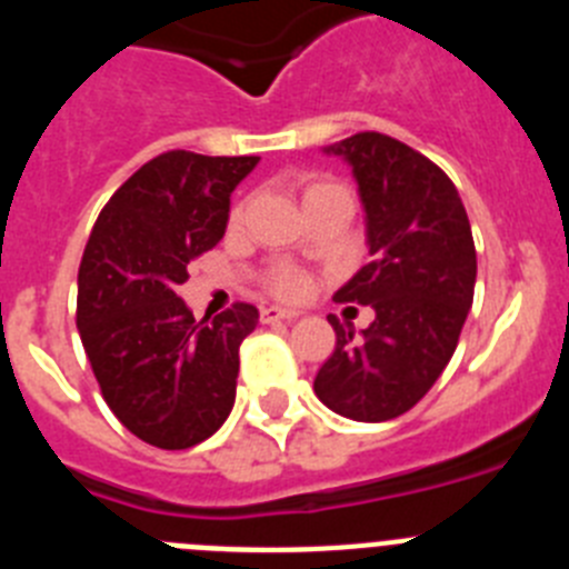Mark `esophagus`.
<instances>
[{"label": "esophagus", "mask_w": 569, "mask_h": 569, "mask_svg": "<svg viewBox=\"0 0 569 569\" xmlns=\"http://www.w3.org/2000/svg\"><path fill=\"white\" fill-rule=\"evenodd\" d=\"M299 310H288V308H276V305H270V308H261V321H293L299 319Z\"/></svg>", "instance_id": "1"}]
</instances>
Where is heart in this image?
<instances>
[{"instance_id": "1", "label": "heart", "mask_w": 569, "mask_h": 569, "mask_svg": "<svg viewBox=\"0 0 569 569\" xmlns=\"http://www.w3.org/2000/svg\"><path fill=\"white\" fill-rule=\"evenodd\" d=\"M333 193H347L336 179H328V176L301 179V202H305V208ZM241 219H244V202L233 204V210H230V224H239ZM264 288H268V293L279 296V299H301L308 293V276L296 270L293 264H273L264 276Z\"/></svg>"}]
</instances>
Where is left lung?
<instances>
[{
    "label": "left lung",
    "mask_w": 569,
    "mask_h": 569,
    "mask_svg": "<svg viewBox=\"0 0 569 569\" xmlns=\"http://www.w3.org/2000/svg\"><path fill=\"white\" fill-rule=\"evenodd\" d=\"M353 164L370 261L333 296L370 305L353 336L336 316V347L313 390L333 413L390 421L419 405L453 359L476 290V244L450 176L393 136L361 130L330 144Z\"/></svg>",
    "instance_id": "obj_1"
}]
</instances>
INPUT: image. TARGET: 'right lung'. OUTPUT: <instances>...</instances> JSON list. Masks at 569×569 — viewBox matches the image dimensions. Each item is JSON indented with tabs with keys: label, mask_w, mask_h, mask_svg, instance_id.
Listing matches in <instances>:
<instances>
[{
	"label": "right lung",
	"mask_w": 569,
	"mask_h": 569,
	"mask_svg": "<svg viewBox=\"0 0 569 569\" xmlns=\"http://www.w3.org/2000/svg\"><path fill=\"white\" fill-rule=\"evenodd\" d=\"M259 156L168 150L110 196L79 264L77 328L102 399L136 439L188 450L233 410L239 345L259 310L196 321L179 284L224 236L230 193Z\"/></svg>",
	"instance_id": "right-lung-1"
}]
</instances>
